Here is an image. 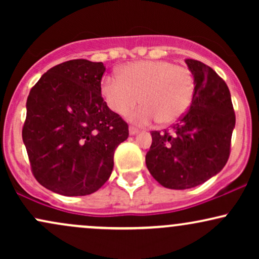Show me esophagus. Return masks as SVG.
<instances>
[{"instance_id":"obj_1","label":"esophagus","mask_w":259,"mask_h":259,"mask_svg":"<svg viewBox=\"0 0 259 259\" xmlns=\"http://www.w3.org/2000/svg\"><path fill=\"white\" fill-rule=\"evenodd\" d=\"M129 134H130V135H136V134H139V130L136 129V127L130 126L129 127Z\"/></svg>"}]
</instances>
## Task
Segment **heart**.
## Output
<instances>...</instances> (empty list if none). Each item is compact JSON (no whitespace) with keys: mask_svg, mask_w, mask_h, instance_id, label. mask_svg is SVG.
Returning a JSON list of instances; mask_svg holds the SVG:
<instances>
[{"mask_svg":"<svg viewBox=\"0 0 259 259\" xmlns=\"http://www.w3.org/2000/svg\"><path fill=\"white\" fill-rule=\"evenodd\" d=\"M118 76L103 78L101 94L107 106L119 115L140 101L142 106L127 114V119L136 125L145 126L154 120L162 125L173 124L189 111L194 101V75L189 68L173 62H133L123 65Z\"/></svg>","mask_w":259,"mask_h":259,"instance_id":"b5f03b06","label":"heart"}]
</instances>
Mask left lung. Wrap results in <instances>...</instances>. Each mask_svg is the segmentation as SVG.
Here are the masks:
<instances>
[{"label":"left lung","mask_w":259,"mask_h":259,"mask_svg":"<svg viewBox=\"0 0 259 259\" xmlns=\"http://www.w3.org/2000/svg\"><path fill=\"white\" fill-rule=\"evenodd\" d=\"M185 63L195 79L194 101L170 130L151 133L152 145L146 154L151 175L173 190L201 185L224 168L235 127L224 80L200 61L185 59Z\"/></svg>","instance_id":"left-lung-1"}]
</instances>
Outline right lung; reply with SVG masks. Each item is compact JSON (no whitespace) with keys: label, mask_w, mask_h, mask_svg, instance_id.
<instances>
[{"label":"right lung","mask_w":259,"mask_h":259,"mask_svg":"<svg viewBox=\"0 0 259 259\" xmlns=\"http://www.w3.org/2000/svg\"><path fill=\"white\" fill-rule=\"evenodd\" d=\"M102 62L73 59L47 70L26 100L24 142L32 174L63 196L97 191L113 170L127 124L101 95Z\"/></svg>","instance_id":"add662e5"}]
</instances>
